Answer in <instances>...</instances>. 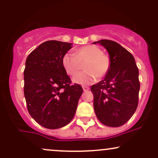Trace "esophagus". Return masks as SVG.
I'll return each mask as SVG.
<instances>
[{
  "label": "esophagus",
  "mask_w": 158,
  "mask_h": 158,
  "mask_svg": "<svg viewBox=\"0 0 158 158\" xmlns=\"http://www.w3.org/2000/svg\"><path fill=\"white\" fill-rule=\"evenodd\" d=\"M82 88H83V90H84V91H87V90H88L90 89L88 87H86V86H82Z\"/></svg>",
  "instance_id": "esophagus-1"
}]
</instances>
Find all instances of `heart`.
<instances>
[{"mask_svg": "<svg viewBox=\"0 0 158 158\" xmlns=\"http://www.w3.org/2000/svg\"><path fill=\"white\" fill-rule=\"evenodd\" d=\"M85 60V71L77 74L80 63ZM62 66L66 73L74 76L73 81L81 85H89L96 81L98 76L102 77L110 69V62L108 56L96 45H86L74 50L73 53L67 52L62 57Z\"/></svg>", "mask_w": 158, "mask_h": 158, "instance_id": "heart-1", "label": "heart"}]
</instances>
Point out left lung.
Wrapping results in <instances>:
<instances>
[{"mask_svg":"<svg viewBox=\"0 0 158 158\" xmlns=\"http://www.w3.org/2000/svg\"><path fill=\"white\" fill-rule=\"evenodd\" d=\"M100 44L109 54L110 69L104 79L91 86L98 119L110 127L123 126L138 106L139 70L131 53L118 43L103 39Z\"/></svg>","mask_w":158,"mask_h":158,"instance_id":"obj_1","label":"left lung"}]
</instances>
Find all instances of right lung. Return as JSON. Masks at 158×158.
<instances>
[{"mask_svg":"<svg viewBox=\"0 0 158 158\" xmlns=\"http://www.w3.org/2000/svg\"><path fill=\"white\" fill-rule=\"evenodd\" d=\"M71 43L47 41L34 50L25 63L23 92L30 116L49 129L68 125L75 115L83 92L81 85H70L62 66V57Z\"/></svg>","mask_w":158,"mask_h":158,"instance_id":"right-lung-1","label":"right lung"}]
</instances>
